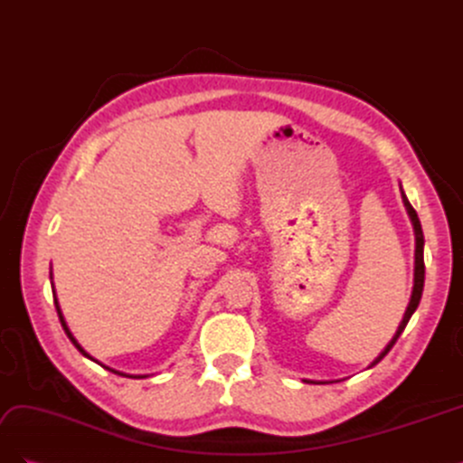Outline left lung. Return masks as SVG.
<instances>
[{"label": "left lung", "mask_w": 463, "mask_h": 463, "mask_svg": "<svg viewBox=\"0 0 463 463\" xmlns=\"http://www.w3.org/2000/svg\"><path fill=\"white\" fill-rule=\"evenodd\" d=\"M402 201H403V206L405 210H408V216L411 220V226H413V233H415V269H413V289H411V298H410V303H408V309H405L403 313V318L400 322V326L394 334V338H392L388 342V345L383 349L381 354H378V357L371 363L369 369L374 367L378 361H381L390 349L392 345L396 344V340L400 338V334L403 332V328L408 326V322L411 318V315L415 313V309L419 307V301H421V296H423V284H425V260H423V247H425V237H423V230H421V222H419L417 218V213L413 210V206L410 204L408 197H405V193L402 191ZM305 383H313V381H305Z\"/></svg>", "instance_id": "obj_1"}]
</instances>
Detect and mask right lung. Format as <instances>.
Masks as SVG:
<instances>
[{
  "instance_id": "right-lung-1",
  "label": "right lung",
  "mask_w": 463,
  "mask_h": 463,
  "mask_svg": "<svg viewBox=\"0 0 463 463\" xmlns=\"http://www.w3.org/2000/svg\"><path fill=\"white\" fill-rule=\"evenodd\" d=\"M50 279H52V272H50ZM52 289H53V284H52ZM53 303H55V309H58V317H60V322H61V326H63V330H65V334H67V338L73 342V345L79 349V352L85 355V357H89L90 361H94V363H98V365H102L100 361H96L94 357H90L85 349L80 347V344L75 340V335L71 334V330H69V326H67V322H65V318H63V313H61V309H60V303H58V298H55V289H53ZM104 367V365H102ZM104 369H108V371H111V373H116V374H121V376H133V378H145L146 374H125V373H119V371H116V369H109V367H104Z\"/></svg>"
}]
</instances>
